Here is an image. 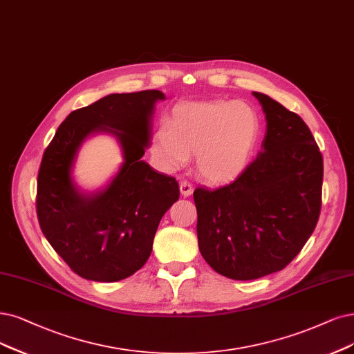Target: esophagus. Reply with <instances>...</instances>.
<instances>
[{"mask_svg":"<svg viewBox=\"0 0 354 354\" xmlns=\"http://www.w3.org/2000/svg\"><path fill=\"white\" fill-rule=\"evenodd\" d=\"M179 189H180V194L184 195V197H189V195H191L192 191H194L192 185L189 184L188 180H180V182H179Z\"/></svg>","mask_w":354,"mask_h":354,"instance_id":"34e87169","label":"esophagus"}]
</instances>
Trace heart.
Instances as JSON below:
<instances>
[{"instance_id":"1","label":"heart","mask_w":354,"mask_h":354,"mask_svg":"<svg viewBox=\"0 0 354 354\" xmlns=\"http://www.w3.org/2000/svg\"><path fill=\"white\" fill-rule=\"evenodd\" d=\"M261 136L257 111L245 102H185L153 136L151 154L175 172L197 153V169L210 184L238 179L251 165Z\"/></svg>"}]
</instances>
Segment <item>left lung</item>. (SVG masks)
I'll use <instances>...</instances> for the list:
<instances>
[{"label": "left lung", "mask_w": 354, "mask_h": 354, "mask_svg": "<svg viewBox=\"0 0 354 354\" xmlns=\"http://www.w3.org/2000/svg\"><path fill=\"white\" fill-rule=\"evenodd\" d=\"M266 113L257 159L232 184L197 188V236L203 258L233 280H255L283 270L315 230L324 162L299 115L252 91Z\"/></svg>", "instance_id": "1"}]
</instances>
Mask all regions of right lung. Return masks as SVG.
<instances>
[{
	"label": "right lung",
	"mask_w": 354,
	"mask_h": 354,
	"mask_svg": "<svg viewBox=\"0 0 354 354\" xmlns=\"http://www.w3.org/2000/svg\"><path fill=\"white\" fill-rule=\"evenodd\" d=\"M160 90L108 95L71 112L44 153L37 175L36 210L45 238L78 276L120 281L149 259L165 213L179 200L174 176L141 157L150 147ZM96 133L118 142L123 162L102 189L86 192L73 167L82 144Z\"/></svg>",
	"instance_id": "right-lung-1"
}]
</instances>
